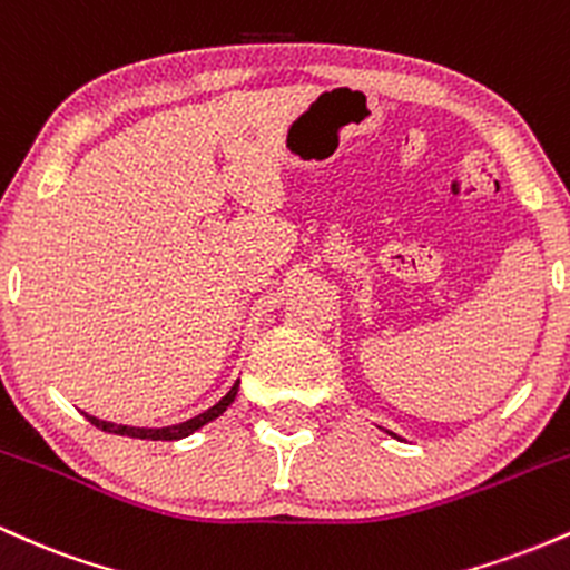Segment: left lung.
<instances>
[{"mask_svg":"<svg viewBox=\"0 0 570 570\" xmlns=\"http://www.w3.org/2000/svg\"><path fill=\"white\" fill-rule=\"evenodd\" d=\"M394 436H396V434H394Z\"/></svg>","mask_w":570,"mask_h":570,"instance_id":"left-lung-1","label":"left lung"}]
</instances>
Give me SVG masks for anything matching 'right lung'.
Here are the masks:
<instances>
[{"instance_id": "1", "label": "right lung", "mask_w": 570, "mask_h": 570, "mask_svg": "<svg viewBox=\"0 0 570 570\" xmlns=\"http://www.w3.org/2000/svg\"><path fill=\"white\" fill-rule=\"evenodd\" d=\"M235 394H238V381L230 391H227L225 396L219 399L214 407H208L206 412H200V415L189 417L185 423H176V426H166V429H136V426H117V423H107V421H98L94 415H85L90 423H94L96 429L101 431H109V434H120V436H134V440H153V442H171V440H185V436L193 434V431H198L200 426H206L208 421H214V417H219L222 412H225L230 404L235 402Z\"/></svg>"}]
</instances>
